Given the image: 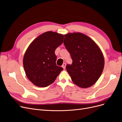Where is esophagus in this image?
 <instances>
[{
	"label": "esophagus",
	"mask_w": 122,
	"mask_h": 122,
	"mask_svg": "<svg viewBox=\"0 0 122 122\" xmlns=\"http://www.w3.org/2000/svg\"><path fill=\"white\" fill-rule=\"evenodd\" d=\"M66 63H63V65H62V68L64 69H65V68H66Z\"/></svg>",
	"instance_id": "obj_1"
}]
</instances>
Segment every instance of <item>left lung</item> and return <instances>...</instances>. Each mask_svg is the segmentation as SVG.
I'll return each mask as SVG.
<instances>
[{"label":"left lung","instance_id":"1","mask_svg":"<svg viewBox=\"0 0 122 122\" xmlns=\"http://www.w3.org/2000/svg\"><path fill=\"white\" fill-rule=\"evenodd\" d=\"M64 44L71 55L72 63L66 68L72 81L78 87L93 86L101 75L105 61L103 53L94 40L80 33L64 35Z\"/></svg>","mask_w":122,"mask_h":122}]
</instances>
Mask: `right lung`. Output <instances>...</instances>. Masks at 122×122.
<instances>
[{
    "instance_id": "right-lung-1",
    "label": "right lung",
    "mask_w": 122,
    "mask_h": 122,
    "mask_svg": "<svg viewBox=\"0 0 122 122\" xmlns=\"http://www.w3.org/2000/svg\"><path fill=\"white\" fill-rule=\"evenodd\" d=\"M63 39V34L47 31L36 38L26 50L23 59L24 71L35 86L45 87L50 85L63 70L57 66L55 54Z\"/></svg>"
}]
</instances>
